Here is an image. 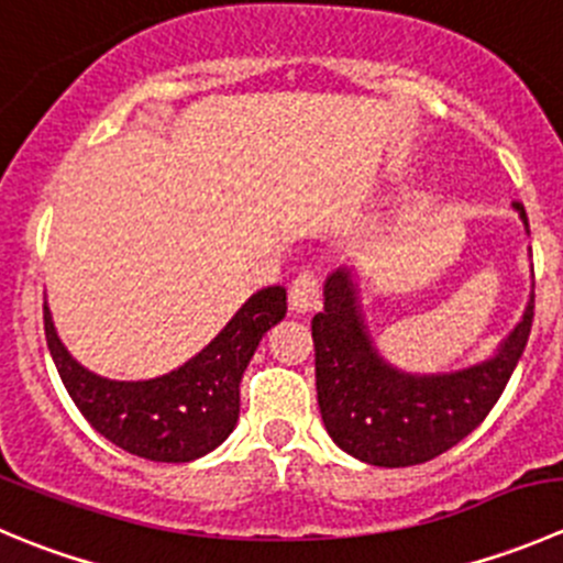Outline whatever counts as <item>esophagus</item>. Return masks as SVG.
<instances>
[{"label":"esophagus","mask_w":563,"mask_h":563,"mask_svg":"<svg viewBox=\"0 0 563 563\" xmlns=\"http://www.w3.org/2000/svg\"><path fill=\"white\" fill-rule=\"evenodd\" d=\"M288 302L294 310H313L321 302V280L316 269H302L291 280L288 288Z\"/></svg>","instance_id":"esophagus-1"}]
</instances>
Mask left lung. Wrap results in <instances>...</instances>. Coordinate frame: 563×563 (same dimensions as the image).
Segmentation results:
<instances>
[{"mask_svg": "<svg viewBox=\"0 0 563 563\" xmlns=\"http://www.w3.org/2000/svg\"><path fill=\"white\" fill-rule=\"evenodd\" d=\"M522 225L528 214L515 203ZM533 297L522 321L484 363L449 374H407L376 352L357 305L352 272L324 283V310L313 316L316 393L338 449L376 467H409L454 449L482 423L526 352Z\"/></svg>", "mask_w": 563, "mask_h": 563, "instance_id": "1", "label": "left lung"}]
</instances>
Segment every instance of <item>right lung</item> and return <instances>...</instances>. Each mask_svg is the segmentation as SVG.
<instances>
[{
  "label": "right lung",
  "instance_id": "add662e5",
  "mask_svg": "<svg viewBox=\"0 0 563 563\" xmlns=\"http://www.w3.org/2000/svg\"><path fill=\"white\" fill-rule=\"evenodd\" d=\"M283 316L286 288H261L203 352L170 374L143 382L107 379L76 363L57 338L46 305L43 330L65 390L98 434L143 460L192 462L233 432L244 368Z\"/></svg>",
  "mask_w": 563,
  "mask_h": 563
}]
</instances>
